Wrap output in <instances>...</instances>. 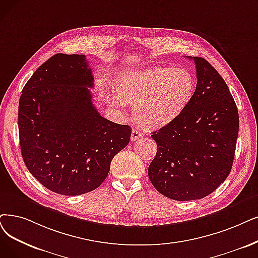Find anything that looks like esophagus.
Wrapping results in <instances>:
<instances>
[{
    "label": "esophagus",
    "instance_id": "obj_1",
    "mask_svg": "<svg viewBox=\"0 0 258 258\" xmlns=\"http://www.w3.org/2000/svg\"><path fill=\"white\" fill-rule=\"evenodd\" d=\"M143 137V133H141L139 130H137V129H133L132 130V132H131V141L132 142H135V141H137V140H139V139H141Z\"/></svg>",
    "mask_w": 258,
    "mask_h": 258
}]
</instances>
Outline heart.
<instances>
[{"label":"heart","instance_id":"b5f03b06","mask_svg":"<svg viewBox=\"0 0 258 258\" xmlns=\"http://www.w3.org/2000/svg\"><path fill=\"white\" fill-rule=\"evenodd\" d=\"M196 80L183 68H152L120 73L112 105L133 106V117L146 129H162L176 121L195 93Z\"/></svg>","mask_w":258,"mask_h":258}]
</instances>
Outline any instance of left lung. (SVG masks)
<instances>
[{"mask_svg": "<svg viewBox=\"0 0 258 258\" xmlns=\"http://www.w3.org/2000/svg\"><path fill=\"white\" fill-rule=\"evenodd\" d=\"M194 60L197 86L187 108L171 125L152 133L157 154L148 177L165 197L178 201L207 197L232 169L239 116L225 81L201 57Z\"/></svg>", "mask_w": 258, "mask_h": 258, "instance_id": "8db88e82", "label": "left lung"}]
</instances>
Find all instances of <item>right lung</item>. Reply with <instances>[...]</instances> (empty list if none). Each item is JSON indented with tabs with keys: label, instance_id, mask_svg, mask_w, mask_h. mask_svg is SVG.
Listing matches in <instances>:
<instances>
[{
	"label": "right lung",
	"instance_id": "add662e5",
	"mask_svg": "<svg viewBox=\"0 0 258 258\" xmlns=\"http://www.w3.org/2000/svg\"><path fill=\"white\" fill-rule=\"evenodd\" d=\"M88 62L85 55H54L36 70L19 100L23 161L44 187L59 195L96 189L130 141L128 125L108 120L95 109Z\"/></svg>",
	"mask_w": 258,
	"mask_h": 258
}]
</instances>
